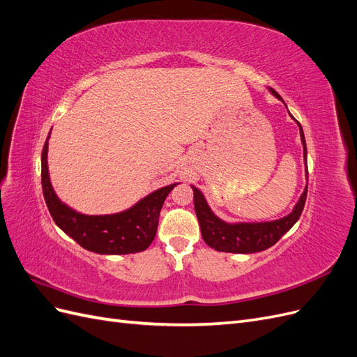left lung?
I'll return each mask as SVG.
<instances>
[{
  "instance_id": "1",
  "label": "left lung",
  "mask_w": 357,
  "mask_h": 357,
  "mask_svg": "<svg viewBox=\"0 0 357 357\" xmlns=\"http://www.w3.org/2000/svg\"><path fill=\"white\" fill-rule=\"evenodd\" d=\"M268 91L271 92L277 100L283 101L282 96H280L273 88H268ZM290 117L294 119L299 126L302 149H304L305 178L308 181L307 144H305L304 131H302V126L296 119L291 114ZM190 188L193 190V205H195L197 218L199 222V228H201V234L205 244L210 245L218 252L247 255V253L262 252L274 245L291 228V226L298 222L299 215L302 210H304V205H305L308 183L305 185L304 192H302L298 202L295 204L294 210H291L289 214H286L284 218L268 220V222H226L213 213L207 199L204 197V193L198 188H195L193 185H190Z\"/></svg>"
}]
</instances>
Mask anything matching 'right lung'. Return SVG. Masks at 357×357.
<instances>
[{"instance_id": "1", "label": "right lung", "mask_w": 357, "mask_h": 357, "mask_svg": "<svg viewBox=\"0 0 357 357\" xmlns=\"http://www.w3.org/2000/svg\"><path fill=\"white\" fill-rule=\"evenodd\" d=\"M49 138L41 153V186L53 220L83 248L98 255H129L143 252L152 244L158 231L159 213L168 193L178 183L160 188L113 214H83L62 202L52 186L47 165Z\"/></svg>"}]
</instances>
